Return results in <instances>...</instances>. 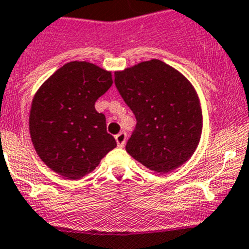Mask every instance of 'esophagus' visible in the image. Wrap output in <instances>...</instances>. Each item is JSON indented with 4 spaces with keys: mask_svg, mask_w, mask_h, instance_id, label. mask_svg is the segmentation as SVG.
Segmentation results:
<instances>
[{
    "mask_svg": "<svg viewBox=\"0 0 249 249\" xmlns=\"http://www.w3.org/2000/svg\"><path fill=\"white\" fill-rule=\"evenodd\" d=\"M115 140L118 146L123 147L125 145V141H126V134H125L124 131H122V133H119L118 135H115Z\"/></svg>",
    "mask_w": 249,
    "mask_h": 249,
    "instance_id": "esophagus-1",
    "label": "esophagus"
}]
</instances>
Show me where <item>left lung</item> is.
<instances>
[{"mask_svg": "<svg viewBox=\"0 0 249 249\" xmlns=\"http://www.w3.org/2000/svg\"><path fill=\"white\" fill-rule=\"evenodd\" d=\"M115 86L136 118L126 151L166 174L189 160L200 142L202 111L191 83L159 59L115 71Z\"/></svg>", "mask_w": 249, "mask_h": 249, "instance_id": "1", "label": "left lung"}]
</instances>
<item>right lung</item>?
<instances>
[{
    "instance_id": "right-lung-1",
    "label": "right lung",
    "mask_w": 249,
    "mask_h": 249,
    "mask_svg": "<svg viewBox=\"0 0 249 249\" xmlns=\"http://www.w3.org/2000/svg\"><path fill=\"white\" fill-rule=\"evenodd\" d=\"M113 84L111 71L89 62H69L38 89L30 134L38 156L71 180L86 176L116 146L95 102Z\"/></svg>"
}]
</instances>
